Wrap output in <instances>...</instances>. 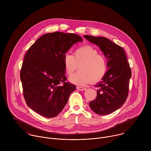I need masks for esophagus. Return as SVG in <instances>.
Returning <instances> with one entry per match:
<instances>
[{
	"label": "esophagus",
	"mask_w": 151,
	"mask_h": 151,
	"mask_svg": "<svg viewBox=\"0 0 151 151\" xmlns=\"http://www.w3.org/2000/svg\"><path fill=\"white\" fill-rule=\"evenodd\" d=\"M76 89L78 90H79V91H84V90H86V88H84V87H79V86H77L76 87Z\"/></svg>",
	"instance_id": "obj_1"
}]
</instances>
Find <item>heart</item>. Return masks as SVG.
I'll return each instance as SVG.
<instances>
[{"mask_svg": "<svg viewBox=\"0 0 151 151\" xmlns=\"http://www.w3.org/2000/svg\"><path fill=\"white\" fill-rule=\"evenodd\" d=\"M63 64L66 74L69 76L79 67V70L69 78L70 82L78 85H87L93 81L94 82L99 81L107 69L105 57L89 45L77 48L73 55L66 53L64 55Z\"/></svg>", "mask_w": 151, "mask_h": 151, "instance_id": "1", "label": "heart"}]
</instances>
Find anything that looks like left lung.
Masks as SVG:
<instances>
[{
  "mask_svg": "<svg viewBox=\"0 0 151 151\" xmlns=\"http://www.w3.org/2000/svg\"><path fill=\"white\" fill-rule=\"evenodd\" d=\"M97 45L107 59L108 70L96 87V99L91 101L90 108L100 115L111 114L121 107L128 94L129 83L132 76L130 64L123 48L104 37L83 36Z\"/></svg>",
  "mask_w": 151,
  "mask_h": 151,
  "instance_id": "left-lung-1",
  "label": "left lung"
}]
</instances>
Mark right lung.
Instances as JSON below:
<instances>
[{
  "instance_id": "obj_1",
  "label": "right lung",
  "mask_w": 151,
  "mask_h": 151,
  "mask_svg": "<svg viewBox=\"0 0 151 151\" xmlns=\"http://www.w3.org/2000/svg\"><path fill=\"white\" fill-rule=\"evenodd\" d=\"M82 37L56 32L40 37L26 52L20 72L27 105L39 115L52 118L66 104L76 86L66 82L64 55Z\"/></svg>"
}]
</instances>
